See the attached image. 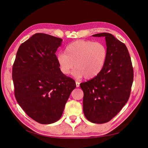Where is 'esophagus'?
Returning <instances> with one entry per match:
<instances>
[{
	"mask_svg": "<svg viewBox=\"0 0 148 148\" xmlns=\"http://www.w3.org/2000/svg\"><path fill=\"white\" fill-rule=\"evenodd\" d=\"M76 86H77V88H78L79 86V83L77 81H76Z\"/></svg>",
	"mask_w": 148,
	"mask_h": 148,
	"instance_id": "esophagus-1",
	"label": "esophagus"
}]
</instances>
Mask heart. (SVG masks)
I'll list each match as a JSON object with an SVG mask.
<instances>
[{
	"label": "heart",
	"mask_w": 148,
	"mask_h": 148,
	"mask_svg": "<svg viewBox=\"0 0 148 148\" xmlns=\"http://www.w3.org/2000/svg\"><path fill=\"white\" fill-rule=\"evenodd\" d=\"M57 56L59 69L64 75H69L73 67V75L78 78H95L104 68L107 57V48L100 42L78 40L70 43Z\"/></svg>",
	"instance_id": "obj_1"
}]
</instances>
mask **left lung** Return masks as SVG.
<instances>
[{
  "instance_id": "8db88e82",
  "label": "left lung",
  "mask_w": 148,
  "mask_h": 148,
  "mask_svg": "<svg viewBox=\"0 0 148 148\" xmlns=\"http://www.w3.org/2000/svg\"><path fill=\"white\" fill-rule=\"evenodd\" d=\"M92 36L105 37L107 57L104 68L96 77L80 84L84 92L83 112L90 122L104 123L114 118L127 102L133 69L125 44L108 33Z\"/></svg>"
}]
</instances>
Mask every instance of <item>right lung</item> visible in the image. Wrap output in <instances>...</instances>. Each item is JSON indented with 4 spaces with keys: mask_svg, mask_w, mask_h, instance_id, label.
Returning a JSON list of instances; mask_svg holds the SVG:
<instances>
[{
    "mask_svg": "<svg viewBox=\"0 0 148 148\" xmlns=\"http://www.w3.org/2000/svg\"><path fill=\"white\" fill-rule=\"evenodd\" d=\"M62 39L36 33L18 48L12 69L15 96L29 117L51 124L62 117L76 88L75 80L62 73L55 54Z\"/></svg>",
    "mask_w": 148,
    "mask_h": 148,
    "instance_id": "obj_1",
    "label": "right lung"
}]
</instances>
